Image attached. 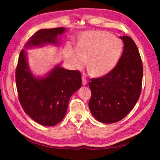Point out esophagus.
<instances>
[{"label": "esophagus", "instance_id": "34e87169", "mask_svg": "<svg viewBox=\"0 0 160 160\" xmlns=\"http://www.w3.org/2000/svg\"><path fill=\"white\" fill-rule=\"evenodd\" d=\"M82 84L83 85H87V80L84 77L82 78Z\"/></svg>", "mask_w": 160, "mask_h": 160}]
</instances>
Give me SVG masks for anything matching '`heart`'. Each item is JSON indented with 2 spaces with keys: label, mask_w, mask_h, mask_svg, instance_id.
<instances>
[{
  "label": "heart",
  "mask_w": 160,
  "mask_h": 160,
  "mask_svg": "<svg viewBox=\"0 0 160 160\" xmlns=\"http://www.w3.org/2000/svg\"><path fill=\"white\" fill-rule=\"evenodd\" d=\"M123 49L122 40L102 31L81 33L77 47L67 45L64 57L71 67L81 69L88 59V68L94 76H102L113 70Z\"/></svg>",
  "instance_id": "heart-1"
}]
</instances>
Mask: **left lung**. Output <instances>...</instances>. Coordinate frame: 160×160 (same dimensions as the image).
<instances>
[{
	"instance_id": "8db88e82",
	"label": "left lung",
	"mask_w": 160,
	"mask_h": 160,
	"mask_svg": "<svg viewBox=\"0 0 160 160\" xmlns=\"http://www.w3.org/2000/svg\"><path fill=\"white\" fill-rule=\"evenodd\" d=\"M117 65L100 78L91 79L89 107L93 116L104 124L115 123L128 114L140 96L143 67L135 42L127 36Z\"/></svg>"
}]
</instances>
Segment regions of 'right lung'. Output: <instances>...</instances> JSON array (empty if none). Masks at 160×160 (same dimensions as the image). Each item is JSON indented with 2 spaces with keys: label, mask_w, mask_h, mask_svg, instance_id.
<instances>
[{
  "label": "right lung",
  "mask_w": 160,
  "mask_h": 160,
  "mask_svg": "<svg viewBox=\"0 0 160 160\" xmlns=\"http://www.w3.org/2000/svg\"><path fill=\"white\" fill-rule=\"evenodd\" d=\"M66 28L42 29L36 32L24 46L16 70V82L20 104L32 120L52 127L65 116L71 96L82 86L80 71L64 69L57 64L42 76L30 69L27 49L48 45L59 47Z\"/></svg>",
  "instance_id": "1"
}]
</instances>
